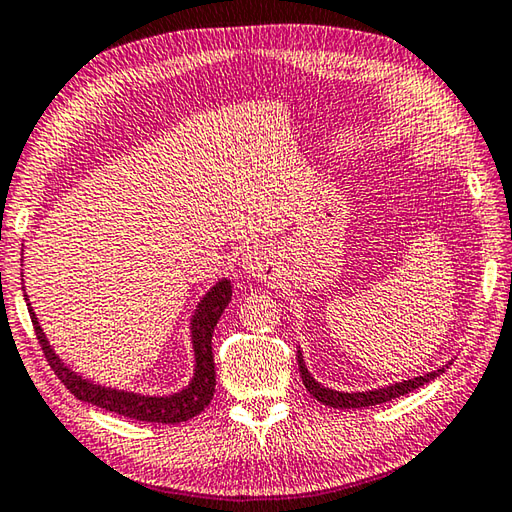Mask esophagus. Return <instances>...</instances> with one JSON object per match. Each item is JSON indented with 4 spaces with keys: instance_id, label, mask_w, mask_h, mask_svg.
Segmentation results:
<instances>
[{
    "instance_id": "obj_1",
    "label": "esophagus",
    "mask_w": 512,
    "mask_h": 512,
    "mask_svg": "<svg viewBox=\"0 0 512 512\" xmlns=\"http://www.w3.org/2000/svg\"><path fill=\"white\" fill-rule=\"evenodd\" d=\"M241 268L250 277H271L275 273V255L271 248L253 246L241 257Z\"/></svg>"
}]
</instances>
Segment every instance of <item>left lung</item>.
I'll list each match as a JSON object with an SVG mask.
<instances>
[{"label":"left lung","mask_w":512,"mask_h":512,"mask_svg":"<svg viewBox=\"0 0 512 512\" xmlns=\"http://www.w3.org/2000/svg\"><path fill=\"white\" fill-rule=\"evenodd\" d=\"M297 365H300V376H302V383L306 387V392L318 398L320 403L329 405V407H340V410H358V407L380 405V403L392 401V398L410 394L421 385L430 383V380H434L436 376H441L445 367H448V365H445L441 369L430 371V374L416 376L412 380H403V383H396V385H389V387H380V389H374V392H351V394H347V392H336V389H329V387H322L320 383H315V378L304 367V360L300 356V351H297Z\"/></svg>","instance_id":"1"}]
</instances>
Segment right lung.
<instances>
[{
	"instance_id": "1",
	"label": "right lung",
	"mask_w": 512,
	"mask_h": 512,
	"mask_svg": "<svg viewBox=\"0 0 512 512\" xmlns=\"http://www.w3.org/2000/svg\"><path fill=\"white\" fill-rule=\"evenodd\" d=\"M232 286L228 280H221L212 291L203 297L201 304L197 306V313L192 318V342H194V358H197V369H194L192 383L179 394L170 396H141L132 392H118V389L100 387L94 383H87L80 376L73 374L69 367H64V362L55 356L53 349L46 342L42 327L37 324L35 313L29 304L31 322L35 329V336L40 340V347L44 358L49 360L51 369L55 371L64 387L69 392L80 398V401L91 403L102 410L114 412L120 416L136 418V421L147 423H181L188 418L201 414L206 410L208 403L215 396V356H212V331L217 327V320L230 302Z\"/></svg>"
}]
</instances>
